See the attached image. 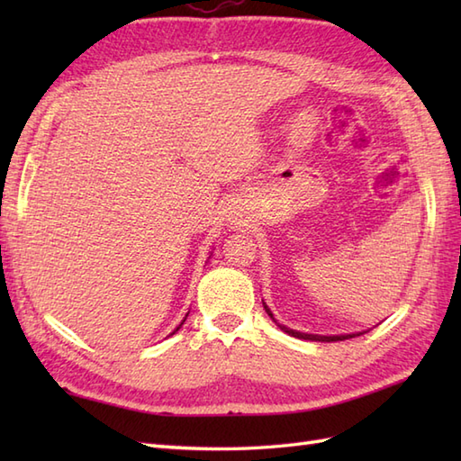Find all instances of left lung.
<instances>
[{
    "mask_svg": "<svg viewBox=\"0 0 461 461\" xmlns=\"http://www.w3.org/2000/svg\"><path fill=\"white\" fill-rule=\"evenodd\" d=\"M263 307H266V311H267V315L273 319V312L267 309V305L266 303H263ZM276 321V319H273ZM279 329L281 330H285L287 335H291V337H295V339H303V340H321V342H335V340H347V339H352V337H360L362 332H352V335H330V337H325V335H309V332H299V330H293V329H287V327H283V325H279Z\"/></svg>",
    "mask_w": 461,
    "mask_h": 461,
    "instance_id": "1",
    "label": "left lung"
}]
</instances>
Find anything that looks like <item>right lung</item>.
Returning <instances> with one entry per match:
<instances>
[{"mask_svg":"<svg viewBox=\"0 0 461 461\" xmlns=\"http://www.w3.org/2000/svg\"><path fill=\"white\" fill-rule=\"evenodd\" d=\"M185 317H188V315H185ZM184 321H185V319H184ZM184 321H182V322H180V327H182V325H184ZM180 327H176V330H178V329H180ZM176 330H174V332H176ZM174 332H172V335H174Z\"/></svg>","mask_w":461,"mask_h":461,"instance_id":"add662e5","label":"right lung"}]
</instances>
